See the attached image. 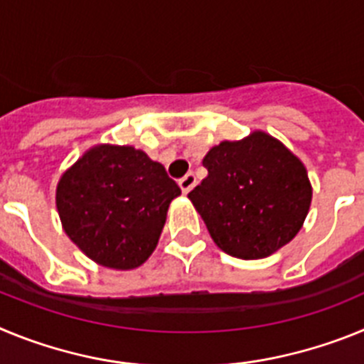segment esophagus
I'll list each match as a JSON object with an SVG mask.
<instances>
[{"mask_svg": "<svg viewBox=\"0 0 364 364\" xmlns=\"http://www.w3.org/2000/svg\"><path fill=\"white\" fill-rule=\"evenodd\" d=\"M195 184H197V178H195V175H193V173H188L184 178L178 180V186H180V189H182V193H184V195H188V193L191 191L193 188H195Z\"/></svg>", "mask_w": 364, "mask_h": 364, "instance_id": "esophagus-1", "label": "esophagus"}]
</instances>
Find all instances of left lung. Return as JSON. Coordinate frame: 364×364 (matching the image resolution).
<instances>
[{
  "mask_svg": "<svg viewBox=\"0 0 364 364\" xmlns=\"http://www.w3.org/2000/svg\"><path fill=\"white\" fill-rule=\"evenodd\" d=\"M202 164L208 176L188 197L222 252L264 259L299 233L311 184L304 164L281 140L253 131L211 147Z\"/></svg>",
  "mask_w": 364,
  "mask_h": 364,
  "instance_id": "1",
  "label": "left lung"
}]
</instances>
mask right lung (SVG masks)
Wrapping results in <instances>:
<instances>
[{
    "label": "right lung",
    "instance_id": "1",
    "mask_svg": "<svg viewBox=\"0 0 364 364\" xmlns=\"http://www.w3.org/2000/svg\"><path fill=\"white\" fill-rule=\"evenodd\" d=\"M178 195L144 151L98 144L60 176L56 208L67 237L96 264L134 269L154 252Z\"/></svg>",
    "mask_w": 364,
    "mask_h": 364
}]
</instances>
